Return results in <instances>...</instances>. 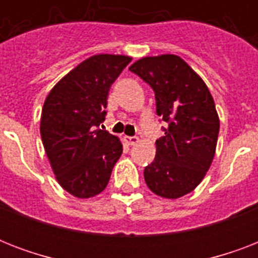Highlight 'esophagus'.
<instances>
[{
	"label": "esophagus",
	"mask_w": 258,
	"mask_h": 258,
	"mask_svg": "<svg viewBox=\"0 0 258 258\" xmlns=\"http://www.w3.org/2000/svg\"><path fill=\"white\" fill-rule=\"evenodd\" d=\"M124 142L128 146H134V145H137L138 142H139V138L138 137H124Z\"/></svg>",
	"instance_id": "esophagus-1"
}]
</instances>
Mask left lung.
<instances>
[{"label": "left lung", "mask_w": 258, "mask_h": 258, "mask_svg": "<svg viewBox=\"0 0 258 258\" xmlns=\"http://www.w3.org/2000/svg\"><path fill=\"white\" fill-rule=\"evenodd\" d=\"M130 71L155 92L157 113L167 123L145 180L157 196L175 200L192 191L212 165L220 117L205 82L175 54L142 57Z\"/></svg>", "instance_id": "8db88e82"}]
</instances>
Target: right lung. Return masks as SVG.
Returning <instances> with one entry per match:
<instances>
[{
	"mask_svg": "<svg viewBox=\"0 0 258 258\" xmlns=\"http://www.w3.org/2000/svg\"><path fill=\"white\" fill-rule=\"evenodd\" d=\"M131 57L91 56L67 74L44 101L40 133L58 184L78 198L100 194L123 153L119 138L99 128L112 83Z\"/></svg>",
	"mask_w": 258,
	"mask_h": 258,
	"instance_id": "right-lung-1",
	"label": "right lung"
}]
</instances>
